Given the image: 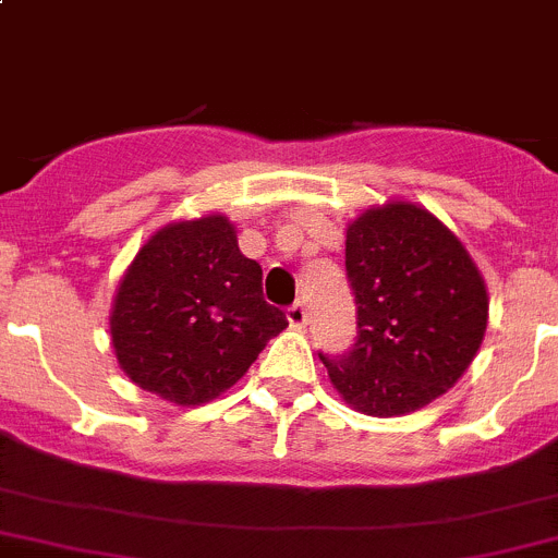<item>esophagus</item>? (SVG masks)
<instances>
[{
	"instance_id": "esophagus-1",
	"label": "esophagus",
	"mask_w": 558,
	"mask_h": 558,
	"mask_svg": "<svg viewBox=\"0 0 558 558\" xmlns=\"http://www.w3.org/2000/svg\"><path fill=\"white\" fill-rule=\"evenodd\" d=\"M286 316H289V324L294 329H302L307 324V307L302 305V302H294V305L286 311Z\"/></svg>"
}]
</instances>
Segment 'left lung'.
<instances>
[{"mask_svg": "<svg viewBox=\"0 0 558 558\" xmlns=\"http://www.w3.org/2000/svg\"><path fill=\"white\" fill-rule=\"evenodd\" d=\"M356 340L322 356L340 398L400 416L445 395L477 356L488 289L463 242L411 202L371 207L345 229Z\"/></svg>", "mask_w": 558, "mask_h": 558, "instance_id": "left-lung-1", "label": "left lung"}]
</instances>
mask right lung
<instances>
[{"instance_id":"add662e5","label":"right lung","mask_w":558,"mask_h":558,"mask_svg":"<svg viewBox=\"0 0 558 558\" xmlns=\"http://www.w3.org/2000/svg\"><path fill=\"white\" fill-rule=\"evenodd\" d=\"M108 324L124 376L177 405L234 387L289 327L264 302L262 267L242 256L226 215L155 231L119 280Z\"/></svg>"}]
</instances>
